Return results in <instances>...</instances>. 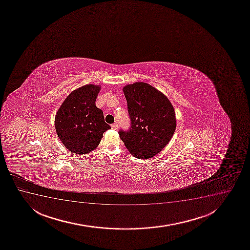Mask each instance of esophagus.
Returning <instances> with one entry per match:
<instances>
[{
  "label": "esophagus",
  "instance_id": "obj_1",
  "mask_svg": "<svg viewBox=\"0 0 250 250\" xmlns=\"http://www.w3.org/2000/svg\"><path fill=\"white\" fill-rule=\"evenodd\" d=\"M111 128L113 129H118L117 124H113V125H111Z\"/></svg>",
  "mask_w": 250,
  "mask_h": 250
}]
</instances>
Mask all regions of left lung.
Listing matches in <instances>:
<instances>
[{
	"mask_svg": "<svg viewBox=\"0 0 250 250\" xmlns=\"http://www.w3.org/2000/svg\"><path fill=\"white\" fill-rule=\"evenodd\" d=\"M130 119L128 130L119 135L129 153L149 159L162 151L172 137L176 115L168 98L146 83H135L123 88Z\"/></svg>",
	"mask_w": 250,
	"mask_h": 250,
	"instance_id": "8db88e82",
	"label": "left lung"
}]
</instances>
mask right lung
<instances>
[{"label": "right lung", "mask_w": 250, "mask_h": 250, "mask_svg": "<svg viewBox=\"0 0 250 250\" xmlns=\"http://www.w3.org/2000/svg\"><path fill=\"white\" fill-rule=\"evenodd\" d=\"M99 85L88 84L69 94L55 116L57 135L68 150L87 154L100 144L104 132L110 129L103 111L95 105Z\"/></svg>", "instance_id": "1"}]
</instances>
